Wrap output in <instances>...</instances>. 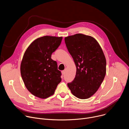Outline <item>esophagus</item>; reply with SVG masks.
Masks as SVG:
<instances>
[{"label":"esophagus","mask_w":129,"mask_h":129,"mask_svg":"<svg viewBox=\"0 0 129 129\" xmlns=\"http://www.w3.org/2000/svg\"><path fill=\"white\" fill-rule=\"evenodd\" d=\"M62 73L63 75H64L65 74V70L62 71Z\"/></svg>","instance_id":"34e87169"}]
</instances>
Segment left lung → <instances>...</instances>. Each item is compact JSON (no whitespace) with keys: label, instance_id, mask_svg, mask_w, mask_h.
<instances>
[{"label":"left lung","instance_id":"8db88e82","mask_svg":"<svg viewBox=\"0 0 129 129\" xmlns=\"http://www.w3.org/2000/svg\"><path fill=\"white\" fill-rule=\"evenodd\" d=\"M65 42L77 67L75 78L68 87L77 98L88 99L98 91L106 75L103 50L94 38L82 34L65 37Z\"/></svg>","mask_w":129,"mask_h":129}]
</instances>
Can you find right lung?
Here are the masks:
<instances>
[{"instance_id": "1", "label": "right lung", "mask_w": 129, "mask_h": 129, "mask_svg": "<svg viewBox=\"0 0 129 129\" xmlns=\"http://www.w3.org/2000/svg\"><path fill=\"white\" fill-rule=\"evenodd\" d=\"M62 37L45 36L34 41L26 50L20 66L27 89L35 96L46 99L53 94L61 81V72L51 54L61 44Z\"/></svg>"}]
</instances>
